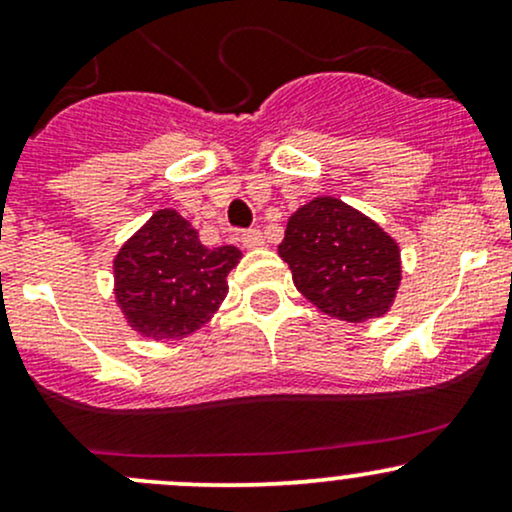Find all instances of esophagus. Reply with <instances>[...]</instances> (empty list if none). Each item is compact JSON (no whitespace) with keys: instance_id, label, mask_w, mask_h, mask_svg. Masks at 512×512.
Wrapping results in <instances>:
<instances>
[{"instance_id":"esophagus-1","label":"esophagus","mask_w":512,"mask_h":512,"mask_svg":"<svg viewBox=\"0 0 512 512\" xmlns=\"http://www.w3.org/2000/svg\"><path fill=\"white\" fill-rule=\"evenodd\" d=\"M240 240H243V245L248 250H255V248H262L264 245V236L257 228H250V231H243V236H240Z\"/></svg>"}]
</instances>
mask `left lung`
Masks as SVG:
<instances>
[{"label":"left lung","instance_id":"8db88e82","mask_svg":"<svg viewBox=\"0 0 512 512\" xmlns=\"http://www.w3.org/2000/svg\"><path fill=\"white\" fill-rule=\"evenodd\" d=\"M279 257L296 289L344 322L385 315L402 281L397 240L337 197H315L293 211Z\"/></svg>","mask_w":512,"mask_h":512}]
</instances>
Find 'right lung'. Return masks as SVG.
I'll list each match as a JSON object with an SVG mask.
<instances>
[{"label":"right lung","instance_id":"1","mask_svg":"<svg viewBox=\"0 0 512 512\" xmlns=\"http://www.w3.org/2000/svg\"><path fill=\"white\" fill-rule=\"evenodd\" d=\"M243 252L207 248L175 209H158L115 255V301L142 337L180 339L211 320Z\"/></svg>","mask_w":512,"mask_h":512}]
</instances>
